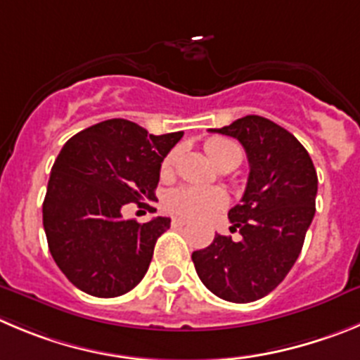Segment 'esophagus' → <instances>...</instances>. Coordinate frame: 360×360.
Wrapping results in <instances>:
<instances>
[{"label": "esophagus", "instance_id": "34e87169", "mask_svg": "<svg viewBox=\"0 0 360 360\" xmlns=\"http://www.w3.org/2000/svg\"><path fill=\"white\" fill-rule=\"evenodd\" d=\"M187 223H189V219H186V217H173V219H171V225H173L174 229L186 226Z\"/></svg>", "mask_w": 360, "mask_h": 360}]
</instances>
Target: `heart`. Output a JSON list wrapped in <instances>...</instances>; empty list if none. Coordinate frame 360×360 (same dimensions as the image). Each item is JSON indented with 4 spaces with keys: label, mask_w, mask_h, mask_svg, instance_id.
Masks as SVG:
<instances>
[{
    "label": "heart",
    "mask_w": 360,
    "mask_h": 360,
    "mask_svg": "<svg viewBox=\"0 0 360 360\" xmlns=\"http://www.w3.org/2000/svg\"><path fill=\"white\" fill-rule=\"evenodd\" d=\"M205 151L217 166L226 162L239 164L243 158V150L239 144L226 137H210L205 143ZM176 164V151L166 155L160 166L162 176H169ZM229 203L225 191L216 187H193L184 186L169 191L164 198V205L169 212L187 217H205L216 210L223 209Z\"/></svg>",
    "instance_id": "b5f03b06"
}]
</instances>
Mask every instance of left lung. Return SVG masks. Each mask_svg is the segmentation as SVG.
<instances>
[{
    "label": "left lung",
    "mask_w": 360,
    "mask_h": 360,
    "mask_svg": "<svg viewBox=\"0 0 360 360\" xmlns=\"http://www.w3.org/2000/svg\"><path fill=\"white\" fill-rule=\"evenodd\" d=\"M210 131L243 144L250 174L240 203L229 212L240 240L216 233L212 245L193 252V262L210 292L250 303L269 295L295 266L316 212L318 174L295 135L266 117L245 115Z\"/></svg>",
    "instance_id": "1"
}]
</instances>
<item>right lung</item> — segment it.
Returning a JSON list of instances; mask_svg holds the SVG:
<instances>
[{
  "label": "right lung",
  "mask_w": 360,
  "mask_h": 360,
  "mask_svg": "<svg viewBox=\"0 0 360 360\" xmlns=\"http://www.w3.org/2000/svg\"><path fill=\"white\" fill-rule=\"evenodd\" d=\"M184 131L151 135L127 120L78 131L51 167L42 225L53 260L72 285L98 298L131 291L150 268L169 217L123 219L127 203L150 207L160 164Z\"/></svg>",
  "instance_id": "obj_1"
}]
</instances>
